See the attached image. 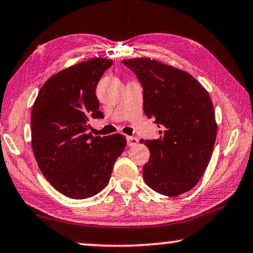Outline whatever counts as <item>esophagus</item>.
Segmentation results:
<instances>
[{
	"label": "esophagus",
	"mask_w": 253,
	"mask_h": 253,
	"mask_svg": "<svg viewBox=\"0 0 253 253\" xmlns=\"http://www.w3.org/2000/svg\"><path fill=\"white\" fill-rule=\"evenodd\" d=\"M126 142H127V146L131 147V146H135L138 144V139L134 137H126Z\"/></svg>",
	"instance_id": "34e87169"
}]
</instances>
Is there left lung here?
Wrapping results in <instances>:
<instances>
[{"instance_id":"left-lung-1","label":"left lung","mask_w":253,"mask_h":253,"mask_svg":"<svg viewBox=\"0 0 253 253\" xmlns=\"http://www.w3.org/2000/svg\"><path fill=\"white\" fill-rule=\"evenodd\" d=\"M123 64L141 83L146 116L162 129L159 139L144 141L151 152L142 168L145 182L167 196L188 192L206 171L215 142L210 94L188 73L151 58Z\"/></svg>"}]
</instances>
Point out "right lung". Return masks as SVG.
Listing matches in <instances>:
<instances>
[{"instance_id": "1", "label": "right lung", "mask_w": 253, "mask_h": 253, "mask_svg": "<svg viewBox=\"0 0 253 253\" xmlns=\"http://www.w3.org/2000/svg\"><path fill=\"white\" fill-rule=\"evenodd\" d=\"M112 59L93 58L73 65L43 84L31 114L32 147L46 180L75 200L96 195L108 184L126 139L94 137L89 121L102 119L96 87Z\"/></svg>"}]
</instances>
